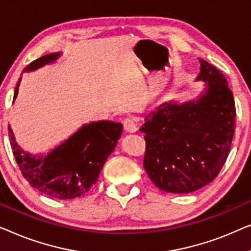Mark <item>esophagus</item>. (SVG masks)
Returning <instances> with one entry per match:
<instances>
[{
  "mask_svg": "<svg viewBox=\"0 0 251 251\" xmlns=\"http://www.w3.org/2000/svg\"><path fill=\"white\" fill-rule=\"evenodd\" d=\"M123 126H124V129L127 133H136L137 129H139L135 121L132 118H126L124 123H123Z\"/></svg>",
  "mask_w": 251,
  "mask_h": 251,
  "instance_id": "1",
  "label": "esophagus"
}]
</instances>
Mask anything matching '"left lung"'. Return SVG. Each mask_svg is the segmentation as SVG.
Returning <instances> with one entry per match:
<instances>
[{"instance_id": "left-lung-1", "label": "left lung", "mask_w": 251, "mask_h": 251, "mask_svg": "<svg viewBox=\"0 0 251 251\" xmlns=\"http://www.w3.org/2000/svg\"><path fill=\"white\" fill-rule=\"evenodd\" d=\"M196 80L204 89L195 100L168 101L146 116L140 130L147 150L144 169L165 192L190 193L209 184L230 152L235 104L225 76L199 59Z\"/></svg>"}]
</instances>
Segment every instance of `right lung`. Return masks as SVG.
I'll list each match as a JSON object with an SVG mask.
<instances>
[{"label":"right lung","mask_w":251,"mask_h":251,"mask_svg":"<svg viewBox=\"0 0 251 251\" xmlns=\"http://www.w3.org/2000/svg\"><path fill=\"white\" fill-rule=\"evenodd\" d=\"M60 55L61 52H56L36 59L23 70V74L53 63ZM20 82L21 77L15 89L13 101L18 95ZM122 132L121 123L91 122L79 127L48 153L33 154L21 149L9 125L13 154L24 177L40 192L63 200L83 196L97 183L101 169L109 154L114 152Z\"/></svg>","instance_id":"1"}]
</instances>
